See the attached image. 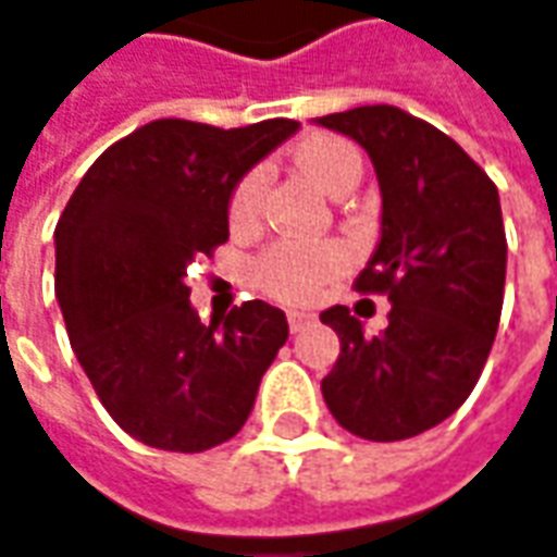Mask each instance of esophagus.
<instances>
[{
    "label": "esophagus",
    "instance_id": "1",
    "mask_svg": "<svg viewBox=\"0 0 557 557\" xmlns=\"http://www.w3.org/2000/svg\"><path fill=\"white\" fill-rule=\"evenodd\" d=\"M310 322H313V317H310V313H297V310H294V313H288V325H292V332H304Z\"/></svg>",
    "mask_w": 557,
    "mask_h": 557
}]
</instances>
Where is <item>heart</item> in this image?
<instances>
[{
  "instance_id": "obj_1",
  "label": "heart",
  "mask_w": 557,
  "mask_h": 557,
  "mask_svg": "<svg viewBox=\"0 0 557 557\" xmlns=\"http://www.w3.org/2000/svg\"><path fill=\"white\" fill-rule=\"evenodd\" d=\"M294 169L332 197L348 194L363 175V156L338 134H310L292 153ZM263 203V175L250 172L235 184L228 200V222L235 232L253 228ZM345 265V253L335 244L317 240H282L253 260V278L265 294L285 304H310L320 288Z\"/></svg>"
}]
</instances>
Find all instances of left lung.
I'll use <instances>...</instances> for the list:
<instances>
[{"label": "left lung", "mask_w": 557, "mask_h": 557, "mask_svg": "<svg viewBox=\"0 0 557 557\" xmlns=\"http://www.w3.org/2000/svg\"><path fill=\"white\" fill-rule=\"evenodd\" d=\"M317 125L373 159L382 237L354 288L392 300L373 338L348 307L322 310L342 342L322 398L354 435L401 442L448 420L486 367L508 265L498 190L448 134L398 106H357Z\"/></svg>", "instance_id": "obj_1"}]
</instances>
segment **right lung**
<instances>
[{"mask_svg": "<svg viewBox=\"0 0 557 557\" xmlns=\"http://www.w3.org/2000/svg\"><path fill=\"white\" fill-rule=\"evenodd\" d=\"M297 122L212 127L159 119L87 169L55 225V297L109 417L162 451H207L247 423L288 320L247 300L200 322L187 265L228 240L235 184Z\"/></svg>", "mask_w": 557, "mask_h": 557, "instance_id": "add662e5", "label": "right lung"}]
</instances>
